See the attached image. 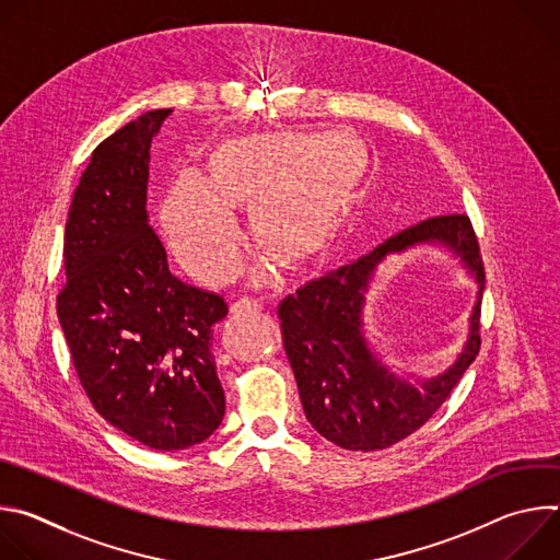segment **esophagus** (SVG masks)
<instances>
[{
    "label": "esophagus",
    "instance_id": "obj_1",
    "mask_svg": "<svg viewBox=\"0 0 560 560\" xmlns=\"http://www.w3.org/2000/svg\"><path fill=\"white\" fill-rule=\"evenodd\" d=\"M261 310V303L257 299H238L232 303V314L234 316H248Z\"/></svg>",
    "mask_w": 560,
    "mask_h": 560
}]
</instances>
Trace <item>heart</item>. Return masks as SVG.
Instances as JSON below:
<instances>
[{
    "label": "heart",
    "instance_id": "1",
    "mask_svg": "<svg viewBox=\"0 0 560 560\" xmlns=\"http://www.w3.org/2000/svg\"><path fill=\"white\" fill-rule=\"evenodd\" d=\"M346 145L361 168L363 150L341 135L257 132L219 143L208 173H182L162 201V223L179 261L210 285L230 281L244 244L234 210L253 202V228L264 246L292 266L316 259L352 188ZM255 277L266 281L270 264H259Z\"/></svg>",
    "mask_w": 560,
    "mask_h": 560
}]
</instances>
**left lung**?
I'll return each mask as SVG.
<instances>
[{
	"instance_id": "left-lung-1",
	"label": "left lung",
	"mask_w": 560,
	"mask_h": 560,
	"mask_svg": "<svg viewBox=\"0 0 560 560\" xmlns=\"http://www.w3.org/2000/svg\"><path fill=\"white\" fill-rule=\"evenodd\" d=\"M417 245H434L454 256L477 285L464 348L436 377L389 371L364 330L366 292L380 264ZM483 288V261L469 219L443 214L389 236L357 261L288 294L279 305L283 346L310 425L352 452L385 450L417 432L478 354Z\"/></svg>"
}]
</instances>
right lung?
Segmentation results:
<instances>
[{
  "label": "right lung",
  "instance_id": "add662e5",
  "mask_svg": "<svg viewBox=\"0 0 560 560\" xmlns=\"http://www.w3.org/2000/svg\"><path fill=\"white\" fill-rule=\"evenodd\" d=\"M171 108L102 141L79 182L63 234L57 316L93 408L159 452L203 443L223 421L212 354L223 296L184 283L150 225V143Z\"/></svg>",
  "mask_w": 560,
  "mask_h": 560
}]
</instances>
